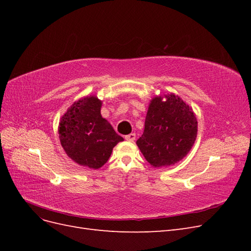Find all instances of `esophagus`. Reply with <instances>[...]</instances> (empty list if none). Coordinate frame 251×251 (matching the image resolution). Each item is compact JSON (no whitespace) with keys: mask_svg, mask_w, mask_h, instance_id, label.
Here are the masks:
<instances>
[{"mask_svg":"<svg viewBox=\"0 0 251 251\" xmlns=\"http://www.w3.org/2000/svg\"><path fill=\"white\" fill-rule=\"evenodd\" d=\"M126 141H131V142H133L135 139H136V135L134 134V133H132V134H128V135H126Z\"/></svg>","mask_w":251,"mask_h":251,"instance_id":"obj_1","label":"esophagus"}]
</instances>
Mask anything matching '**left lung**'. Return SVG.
<instances>
[{"mask_svg":"<svg viewBox=\"0 0 251 251\" xmlns=\"http://www.w3.org/2000/svg\"><path fill=\"white\" fill-rule=\"evenodd\" d=\"M197 132L198 121L193 109L171 93L151 100L143 134L136 143L154 168L170 166L188 154Z\"/></svg>","mask_w":251,"mask_h":251,"instance_id":"left-lung-1","label":"left lung"}]
</instances>
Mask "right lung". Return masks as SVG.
Here are the masks:
<instances>
[{
	"label": "right lung",
	"mask_w": 251,
	"mask_h": 251,
	"mask_svg": "<svg viewBox=\"0 0 251 251\" xmlns=\"http://www.w3.org/2000/svg\"><path fill=\"white\" fill-rule=\"evenodd\" d=\"M101 100L87 96L75 101L60 118L58 134L66 154L74 162L97 170L109 160L124 138L100 114Z\"/></svg>",
	"instance_id": "right-lung-1"
}]
</instances>
